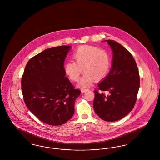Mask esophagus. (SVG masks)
<instances>
[{"mask_svg":"<svg viewBox=\"0 0 160 160\" xmlns=\"http://www.w3.org/2000/svg\"><path fill=\"white\" fill-rule=\"evenodd\" d=\"M88 90H89V89H81V91H82V92H83V93H84V92H87Z\"/></svg>","mask_w":160,"mask_h":160,"instance_id":"1","label":"esophagus"}]
</instances>
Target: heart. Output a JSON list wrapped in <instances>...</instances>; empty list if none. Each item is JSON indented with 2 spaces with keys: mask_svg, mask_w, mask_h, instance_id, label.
<instances>
[{
  "mask_svg": "<svg viewBox=\"0 0 160 160\" xmlns=\"http://www.w3.org/2000/svg\"><path fill=\"white\" fill-rule=\"evenodd\" d=\"M74 61L64 65V71L71 80H78L83 71L84 73L78 83L82 88L90 86L94 80H100L106 77L111 68V58L108 52L100 48L83 45L73 53Z\"/></svg>",
  "mask_w": 160,
  "mask_h": 160,
  "instance_id": "b5f03b06",
  "label": "heart"
}]
</instances>
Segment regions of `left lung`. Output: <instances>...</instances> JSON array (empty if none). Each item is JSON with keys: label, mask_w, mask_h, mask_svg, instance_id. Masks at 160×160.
I'll return each mask as SVG.
<instances>
[{"label": "left lung", "mask_w": 160, "mask_h": 160, "mask_svg": "<svg viewBox=\"0 0 160 160\" xmlns=\"http://www.w3.org/2000/svg\"><path fill=\"white\" fill-rule=\"evenodd\" d=\"M112 53V68L108 75L95 90L93 108L103 120L115 122L133 109L140 86L138 68L132 54L114 40H105ZM99 91H108L106 95Z\"/></svg>", "instance_id": "1"}]
</instances>
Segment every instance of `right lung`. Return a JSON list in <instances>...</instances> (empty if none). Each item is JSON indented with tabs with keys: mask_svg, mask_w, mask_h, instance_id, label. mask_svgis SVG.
<instances>
[{
	"mask_svg": "<svg viewBox=\"0 0 160 160\" xmlns=\"http://www.w3.org/2000/svg\"><path fill=\"white\" fill-rule=\"evenodd\" d=\"M69 46L47 49L32 58L21 78L27 107L39 120L51 126L68 122L74 112V103L81 93L64 71Z\"/></svg>",
	"mask_w": 160,
	"mask_h": 160,
	"instance_id": "1",
	"label": "right lung"
}]
</instances>
